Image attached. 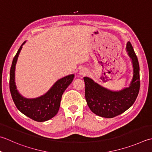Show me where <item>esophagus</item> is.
<instances>
[{
    "label": "esophagus",
    "instance_id": "esophagus-1",
    "mask_svg": "<svg viewBox=\"0 0 152 152\" xmlns=\"http://www.w3.org/2000/svg\"><path fill=\"white\" fill-rule=\"evenodd\" d=\"M88 73V71L87 69H86V68H82V69L80 70V74L82 76H86Z\"/></svg>",
    "mask_w": 152,
    "mask_h": 152
}]
</instances>
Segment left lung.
<instances>
[{
    "instance_id": "8db88e82",
    "label": "left lung",
    "mask_w": 152,
    "mask_h": 152,
    "mask_svg": "<svg viewBox=\"0 0 152 152\" xmlns=\"http://www.w3.org/2000/svg\"><path fill=\"white\" fill-rule=\"evenodd\" d=\"M126 50L132 59L133 78L129 88L119 91H110L95 83L91 78L84 77L85 97L91 111L105 118H113L126 111L137 98L140 90V66L137 56L130 41Z\"/></svg>"
}]
</instances>
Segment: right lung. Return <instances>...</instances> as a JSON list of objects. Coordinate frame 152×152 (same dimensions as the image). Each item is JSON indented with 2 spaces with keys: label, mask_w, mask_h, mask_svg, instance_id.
<instances>
[{
  "label": "right lung",
  "mask_w": 152,
  "mask_h": 152,
  "mask_svg": "<svg viewBox=\"0 0 152 152\" xmlns=\"http://www.w3.org/2000/svg\"><path fill=\"white\" fill-rule=\"evenodd\" d=\"M23 42L13 58L10 72V91L17 109L27 117L37 122L48 121L57 114L61 100L64 90L72 82L74 75L65 76L58 80L47 93L35 99L23 97L16 90L14 82V72L18 57Z\"/></svg>",
  "instance_id": "1"
}]
</instances>
